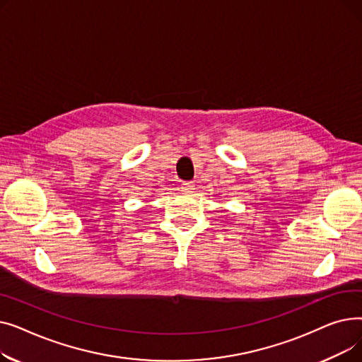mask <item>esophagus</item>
I'll use <instances>...</instances> for the list:
<instances>
[{
	"label": "esophagus",
	"instance_id": "1",
	"mask_svg": "<svg viewBox=\"0 0 362 362\" xmlns=\"http://www.w3.org/2000/svg\"><path fill=\"white\" fill-rule=\"evenodd\" d=\"M180 189H182V192H185V194H191V192H194L195 185H194V182H183Z\"/></svg>",
	"mask_w": 362,
	"mask_h": 362
}]
</instances>
